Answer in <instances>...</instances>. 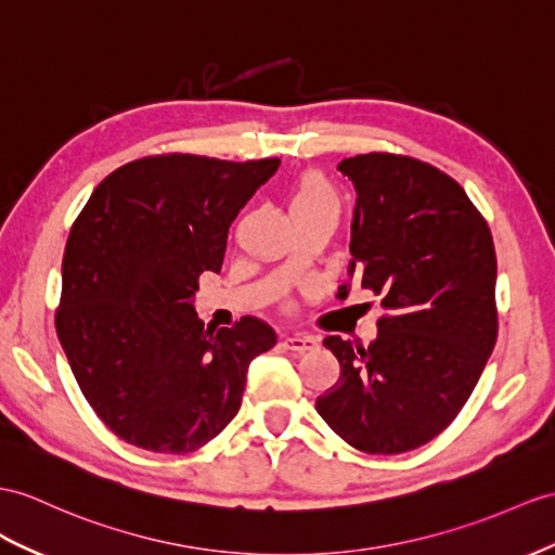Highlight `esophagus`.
I'll return each instance as SVG.
<instances>
[{
	"label": "esophagus",
	"mask_w": 555,
	"mask_h": 555,
	"mask_svg": "<svg viewBox=\"0 0 555 555\" xmlns=\"http://www.w3.org/2000/svg\"><path fill=\"white\" fill-rule=\"evenodd\" d=\"M289 344H292V348H296V344H304V339L301 336H294V339H289Z\"/></svg>",
	"instance_id": "34e87169"
}]
</instances>
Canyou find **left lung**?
<instances>
[{
    "label": "left lung",
    "instance_id": "left-lung-1",
    "mask_svg": "<svg viewBox=\"0 0 555 555\" xmlns=\"http://www.w3.org/2000/svg\"><path fill=\"white\" fill-rule=\"evenodd\" d=\"M280 159L159 155L91 193L67 237L56 332L75 379L117 438L185 454L233 422L249 362L275 346L259 318L199 320L228 228Z\"/></svg>",
    "mask_w": 555,
    "mask_h": 555
}]
</instances>
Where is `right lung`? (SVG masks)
I'll list each match as a JSON object with an SVG mask.
<instances>
[{"instance_id":"1","label":"right lung","mask_w":555,"mask_h":555,"mask_svg":"<svg viewBox=\"0 0 555 555\" xmlns=\"http://www.w3.org/2000/svg\"><path fill=\"white\" fill-rule=\"evenodd\" d=\"M336 169L358 195L348 275L382 294V318L367 348L324 344L341 374L315 410L356 450L410 452L454 422L494 348L492 233L426 162L370 153Z\"/></svg>"}]
</instances>
